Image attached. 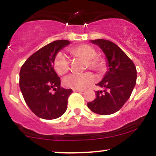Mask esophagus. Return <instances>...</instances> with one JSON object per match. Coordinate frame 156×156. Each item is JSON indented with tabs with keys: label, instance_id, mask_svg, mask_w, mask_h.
Segmentation results:
<instances>
[{
	"label": "esophagus",
	"instance_id": "1",
	"mask_svg": "<svg viewBox=\"0 0 156 156\" xmlns=\"http://www.w3.org/2000/svg\"><path fill=\"white\" fill-rule=\"evenodd\" d=\"M74 92H83L84 90L83 89H74Z\"/></svg>",
	"mask_w": 156,
	"mask_h": 156
}]
</instances>
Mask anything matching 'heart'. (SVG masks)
Wrapping results in <instances>:
<instances>
[{
	"mask_svg": "<svg viewBox=\"0 0 156 156\" xmlns=\"http://www.w3.org/2000/svg\"><path fill=\"white\" fill-rule=\"evenodd\" d=\"M71 54L76 57L87 61L89 67L95 71H101L104 69V61L101 58H97L96 51L92 46L84 44L73 48L70 50ZM69 59L62 52L55 55L53 62L55 70L58 75L66 74L69 69ZM94 77L91 73L83 74H70L64 78V83L66 87L74 89H82L92 83Z\"/></svg>",
	"mask_w": 156,
	"mask_h": 156,
	"instance_id": "1",
	"label": "heart"
}]
</instances>
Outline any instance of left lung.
Segmentation results:
<instances>
[{"label": "left lung", "instance_id": "1", "mask_svg": "<svg viewBox=\"0 0 156 156\" xmlns=\"http://www.w3.org/2000/svg\"><path fill=\"white\" fill-rule=\"evenodd\" d=\"M102 50L106 58L107 72L97 85L96 98L87 103L92 112L109 115L118 112L129 99L136 83V69L133 62L116 44L105 39L90 40Z\"/></svg>", "mask_w": 156, "mask_h": 156}]
</instances>
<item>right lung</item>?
Wrapping results in <instances>:
<instances>
[{
  "label": "right lung",
  "instance_id": "add662e5",
  "mask_svg": "<svg viewBox=\"0 0 156 156\" xmlns=\"http://www.w3.org/2000/svg\"><path fill=\"white\" fill-rule=\"evenodd\" d=\"M70 42L56 40L44 46L26 61L20 71V88L29 108L37 117L54 119L63 115L73 90L60 87L53 68L55 55ZM52 90H55L52 93Z\"/></svg>",
  "mask_w": 156,
  "mask_h": 156
}]
</instances>
